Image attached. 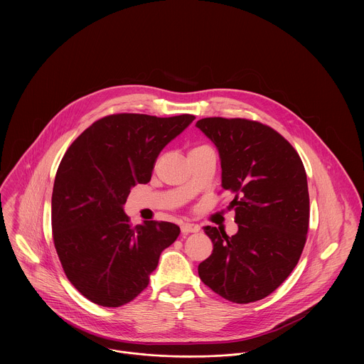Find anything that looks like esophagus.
<instances>
[{
  "label": "esophagus",
  "instance_id": "obj_1",
  "mask_svg": "<svg viewBox=\"0 0 364 364\" xmlns=\"http://www.w3.org/2000/svg\"><path fill=\"white\" fill-rule=\"evenodd\" d=\"M200 228H199V225H195V224H182L181 225V231L183 232V234H189V232H198Z\"/></svg>",
  "mask_w": 364,
  "mask_h": 364
}]
</instances>
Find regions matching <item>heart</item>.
<instances>
[{"label":"heart","mask_w":364,"mask_h":364,"mask_svg":"<svg viewBox=\"0 0 364 364\" xmlns=\"http://www.w3.org/2000/svg\"><path fill=\"white\" fill-rule=\"evenodd\" d=\"M203 147H208V146H200V147H196V149H203ZM196 149H193V150H196Z\"/></svg>","instance_id":"heart-1"}]
</instances>
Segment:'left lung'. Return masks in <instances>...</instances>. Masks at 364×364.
Wrapping results in <instances>:
<instances>
[{
    "label": "left lung",
    "mask_w": 364,
    "mask_h": 364,
    "mask_svg": "<svg viewBox=\"0 0 364 364\" xmlns=\"http://www.w3.org/2000/svg\"><path fill=\"white\" fill-rule=\"evenodd\" d=\"M196 126L218 150L221 186L235 195L238 232L205 227L213 252L198 270L223 299L248 304L293 272L307 241L310 196L303 161L276 130L248 119L205 117Z\"/></svg>",
    "instance_id": "8db88e82"
}]
</instances>
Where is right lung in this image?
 I'll return each mask as SVG.
<instances>
[{"mask_svg": "<svg viewBox=\"0 0 364 364\" xmlns=\"http://www.w3.org/2000/svg\"><path fill=\"white\" fill-rule=\"evenodd\" d=\"M193 119L109 114L63 156L53 186V241L67 279L90 301L120 307L134 300L161 252L178 238L172 223L133 227L123 205L137 182H150L161 150Z\"/></svg>", "mask_w": 364, "mask_h": 364, "instance_id": "right-lung-1", "label": "right lung"}]
</instances>
